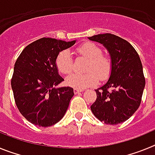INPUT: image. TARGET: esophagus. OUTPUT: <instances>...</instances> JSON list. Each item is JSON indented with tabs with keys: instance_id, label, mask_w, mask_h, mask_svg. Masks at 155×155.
Returning <instances> with one entry per match:
<instances>
[{
	"instance_id": "obj_1",
	"label": "esophagus",
	"mask_w": 155,
	"mask_h": 155,
	"mask_svg": "<svg viewBox=\"0 0 155 155\" xmlns=\"http://www.w3.org/2000/svg\"><path fill=\"white\" fill-rule=\"evenodd\" d=\"M81 90H79V89H77V88H74V94H79V93H81Z\"/></svg>"
}]
</instances>
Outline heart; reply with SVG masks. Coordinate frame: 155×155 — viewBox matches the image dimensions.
<instances>
[{"label": "heart", "instance_id": "1", "mask_svg": "<svg viewBox=\"0 0 155 155\" xmlns=\"http://www.w3.org/2000/svg\"><path fill=\"white\" fill-rule=\"evenodd\" d=\"M76 53L88 59L86 66L87 73H71L66 78V84L77 89H84L97 84L98 78L105 81L109 78L112 72V61L108 56L102 54V50L97 44L87 42L76 49ZM56 66L59 72L69 74L74 66V59L71 52L63 50L56 59Z\"/></svg>", "mask_w": 155, "mask_h": 155}]
</instances>
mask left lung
I'll return each instance as SVG.
<instances>
[{
    "instance_id": "left-lung-1",
    "label": "left lung",
    "mask_w": 155,
    "mask_h": 155,
    "mask_svg": "<svg viewBox=\"0 0 155 155\" xmlns=\"http://www.w3.org/2000/svg\"><path fill=\"white\" fill-rule=\"evenodd\" d=\"M88 39L107 49L113 64L106 84L95 90L97 98L91 112L106 124H121L132 116L141 102L145 78L140 59L130 42L113 34H99Z\"/></svg>"
}]
</instances>
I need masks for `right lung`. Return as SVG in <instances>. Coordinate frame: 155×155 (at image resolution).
<instances>
[{"label": "right lung", "mask_w": 155, "mask_h": 155, "mask_svg": "<svg viewBox=\"0 0 155 155\" xmlns=\"http://www.w3.org/2000/svg\"><path fill=\"white\" fill-rule=\"evenodd\" d=\"M75 42L44 37L28 45L18 57L12 78L14 98L19 112L34 125L50 127L66 113L74 94L72 87H55L64 81L56 59Z\"/></svg>", "instance_id": "add662e5"}]
</instances>
